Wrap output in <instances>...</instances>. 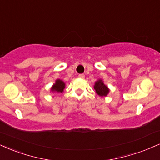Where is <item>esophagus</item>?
<instances>
[{
  "label": "esophagus",
  "mask_w": 160,
  "mask_h": 160,
  "mask_svg": "<svg viewBox=\"0 0 160 160\" xmlns=\"http://www.w3.org/2000/svg\"><path fill=\"white\" fill-rule=\"evenodd\" d=\"M78 77H79V78H82V79H83L84 78H85V75H84L83 74H80L78 75Z\"/></svg>",
  "instance_id": "obj_1"
}]
</instances>
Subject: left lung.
<instances>
[{
  "label": "left lung",
  "mask_w": 160,
  "mask_h": 160,
  "mask_svg": "<svg viewBox=\"0 0 160 160\" xmlns=\"http://www.w3.org/2000/svg\"><path fill=\"white\" fill-rule=\"evenodd\" d=\"M94 88L95 89L96 93L99 96H101V97H106L109 92V88L103 83V80L101 79H99L98 81L95 82Z\"/></svg>",
  "instance_id": "8db88e82"
}]
</instances>
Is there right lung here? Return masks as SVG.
Listing matches in <instances>:
<instances>
[{"instance_id": "right-lung-1", "label": "right lung", "mask_w": 160, "mask_h": 160, "mask_svg": "<svg viewBox=\"0 0 160 160\" xmlns=\"http://www.w3.org/2000/svg\"><path fill=\"white\" fill-rule=\"evenodd\" d=\"M65 82H63L62 80L58 79V80H56L55 83L53 84V86H52L51 90L53 92H62L65 88Z\"/></svg>"}]
</instances>
